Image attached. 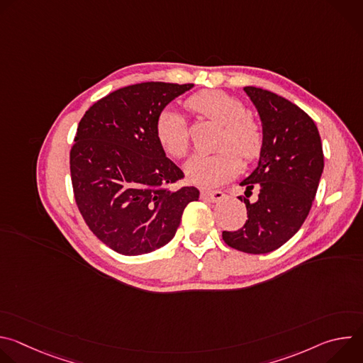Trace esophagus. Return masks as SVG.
I'll return each mask as SVG.
<instances>
[{"instance_id": "obj_1", "label": "esophagus", "mask_w": 363, "mask_h": 363, "mask_svg": "<svg viewBox=\"0 0 363 363\" xmlns=\"http://www.w3.org/2000/svg\"><path fill=\"white\" fill-rule=\"evenodd\" d=\"M201 196L210 202H221L225 198L224 192L221 191H202Z\"/></svg>"}]
</instances>
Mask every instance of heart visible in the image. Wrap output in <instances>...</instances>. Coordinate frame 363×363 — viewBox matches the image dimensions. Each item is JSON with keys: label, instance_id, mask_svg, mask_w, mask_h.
Segmentation results:
<instances>
[{"label": "heart", "instance_id": "heart-1", "mask_svg": "<svg viewBox=\"0 0 363 363\" xmlns=\"http://www.w3.org/2000/svg\"><path fill=\"white\" fill-rule=\"evenodd\" d=\"M186 106L195 113L223 126L213 153H196L185 164V174L192 184L214 188L230 181L241 169L244 161L255 158L262 147V129L251 118L242 103L220 90H203L192 96ZM155 132L162 147L175 158L188 150L185 118L175 109H165L157 119ZM240 154L238 155V153Z\"/></svg>", "mask_w": 363, "mask_h": 363}]
</instances>
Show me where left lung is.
Segmentation results:
<instances>
[{"instance_id":"1","label":"left lung","mask_w":363,"mask_h":363,"mask_svg":"<svg viewBox=\"0 0 363 363\" xmlns=\"http://www.w3.org/2000/svg\"><path fill=\"white\" fill-rule=\"evenodd\" d=\"M262 121L263 140L257 168L240 182L245 188L247 217L238 231L223 240L250 254H266L287 242L303 225L323 172L319 130L306 112L269 90L247 86ZM255 191V200L247 198Z\"/></svg>"}]
</instances>
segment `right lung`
<instances>
[{
    "mask_svg": "<svg viewBox=\"0 0 363 363\" xmlns=\"http://www.w3.org/2000/svg\"><path fill=\"white\" fill-rule=\"evenodd\" d=\"M194 84L146 82L100 99L82 118L70 152L79 210L93 234L123 255L168 244L194 186L171 188L184 172L169 160L155 125L169 103Z\"/></svg>",
    "mask_w": 363,
    "mask_h": 363,
    "instance_id": "obj_1",
    "label": "right lung"
}]
</instances>
